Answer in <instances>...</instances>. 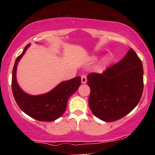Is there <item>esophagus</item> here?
I'll return each mask as SVG.
<instances>
[{
	"instance_id": "1",
	"label": "esophagus",
	"mask_w": 155,
	"mask_h": 155,
	"mask_svg": "<svg viewBox=\"0 0 155 155\" xmlns=\"http://www.w3.org/2000/svg\"><path fill=\"white\" fill-rule=\"evenodd\" d=\"M81 81L82 84H85L87 82V77L84 75H82L81 77Z\"/></svg>"
}]
</instances>
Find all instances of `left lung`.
I'll return each mask as SVG.
<instances>
[{
    "instance_id": "obj_1",
    "label": "left lung",
    "mask_w": 155,
    "mask_h": 155,
    "mask_svg": "<svg viewBox=\"0 0 155 155\" xmlns=\"http://www.w3.org/2000/svg\"><path fill=\"white\" fill-rule=\"evenodd\" d=\"M143 70L133 49L103 73H90L89 106L100 120L111 122L129 114L138 105L143 90Z\"/></svg>"
}]
</instances>
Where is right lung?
Segmentation results:
<instances>
[{
    "label": "right lung",
    "instance_id": "1",
    "mask_svg": "<svg viewBox=\"0 0 155 155\" xmlns=\"http://www.w3.org/2000/svg\"><path fill=\"white\" fill-rule=\"evenodd\" d=\"M30 44L25 47L22 54L17 57L12 71V88L16 103L23 112L38 121L51 122L63 115L67 107L68 100L81 84V77L63 81L48 93L41 95H30L21 90L16 79L17 64L25 53Z\"/></svg>",
    "mask_w": 155,
    "mask_h": 155
}]
</instances>
